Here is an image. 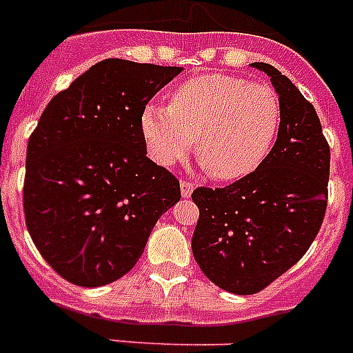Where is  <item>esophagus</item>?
I'll list each match as a JSON object with an SVG mask.
<instances>
[{"label":"esophagus","instance_id":"esophagus-1","mask_svg":"<svg viewBox=\"0 0 353 353\" xmlns=\"http://www.w3.org/2000/svg\"><path fill=\"white\" fill-rule=\"evenodd\" d=\"M179 185H181V195H183V197H190L192 190H194L192 183H188L186 179H181V181H179Z\"/></svg>","mask_w":353,"mask_h":353}]
</instances>
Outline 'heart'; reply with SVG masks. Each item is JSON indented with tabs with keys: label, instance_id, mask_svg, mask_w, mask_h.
Returning a JSON list of instances; mask_svg holds the SVG:
<instances>
[{
	"label": "heart",
	"instance_id": "obj_1",
	"mask_svg": "<svg viewBox=\"0 0 353 353\" xmlns=\"http://www.w3.org/2000/svg\"><path fill=\"white\" fill-rule=\"evenodd\" d=\"M282 121V103L269 84L210 73L170 93L168 108L147 103L140 131L150 158L174 165L195 143V156L221 181L244 177L268 158Z\"/></svg>",
	"mask_w": 353,
	"mask_h": 353
}]
</instances>
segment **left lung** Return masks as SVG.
Listing matches in <instances>:
<instances>
[{"instance_id":"obj_1","label":"left lung","mask_w":353,"mask_h":353,"mask_svg":"<svg viewBox=\"0 0 353 353\" xmlns=\"http://www.w3.org/2000/svg\"><path fill=\"white\" fill-rule=\"evenodd\" d=\"M282 103L278 138L256 170L224 188L199 186L192 253L208 280L233 294H254L307 253L325 219L330 149L316 109L271 64Z\"/></svg>"}]
</instances>
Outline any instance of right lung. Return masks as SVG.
I'll list each match as a JSON object with an SVG mask.
<instances>
[{"mask_svg": "<svg viewBox=\"0 0 353 353\" xmlns=\"http://www.w3.org/2000/svg\"><path fill=\"white\" fill-rule=\"evenodd\" d=\"M181 68L105 59L50 100L26 149L23 208L35 248L81 287L134 268L154 224L181 199L147 158L141 109Z\"/></svg>", "mask_w": 353, "mask_h": 353, "instance_id": "right-lung-1", "label": "right lung"}]
</instances>
